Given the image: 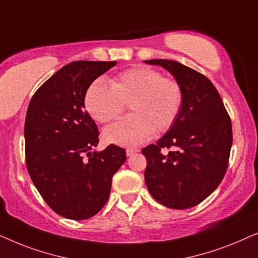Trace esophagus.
Here are the masks:
<instances>
[{
	"instance_id": "esophagus-1",
	"label": "esophagus",
	"mask_w": 258,
	"mask_h": 258,
	"mask_svg": "<svg viewBox=\"0 0 258 258\" xmlns=\"http://www.w3.org/2000/svg\"><path fill=\"white\" fill-rule=\"evenodd\" d=\"M137 152H139V150H137V148H127V150H126V155L131 157V155L137 153Z\"/></svg>"
}]
</instances>
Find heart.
<instances>
[{"label": "heart", "instance_id": "b5f03b06", "mask_svg": "<svg viewBox=\"0 0 258 258\" xmlns=\"http://www.w3.org/2000/svg\"><path fill=\"white\" fill-rule=\"evenodd\" d=\"M130 103L131 113L104 130V139L119 146H137L154 132L168 131L182 106V90L176 81L146 67L128 69L112 79H96L85 92L89 114L105 124L117 119Z\"/></svg>", "mask_w": 258, "mask_h": 258}]
</instances>
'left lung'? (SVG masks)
I'll use <instances>...</instances> for the list:
<instances>
[{
    "label": "left lung",
    "instance_id": "1",
    "mask_svg": "<svg viewBox=\"0 0 258 258\" xmlns=\"http://www.w3.org/2000/svg\"><path fill=\"white\" fill-rule=\"evenodd\" d=\"M169 71L182 90L175 122L155 145L143 148L145 182L152 197L173 209H187L208 198L222 181L233 144L231 120L206 76L169 59H150ZM173 148L168 155L164 148Z\"/></svg>",
    "mask_w": 258,
    "mask_h": 258
}]
</instances>
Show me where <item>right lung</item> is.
Returning a JSON list of instances; mask_svg holds the SVG:
<instances>
[{
  "instance_id": "add662e5",
  "label": "right lung",
  "mask_w": 258,
  "mask_h": 258,
  "mask_svg": "<svg viewBox=\"0 0 258 258\" xmlns=\"http://www.w3.org/2000/svg\"><path fill=\"white\" fill-rule=\"evenodd\" d=\"M117 61L77 60L52 75L32 96L24 124L25 161L35 187L58 215L86 220L108 200L124 148L91 152L99 132L85 111L89 85Z\"/></svg>"
}]
</instances>
